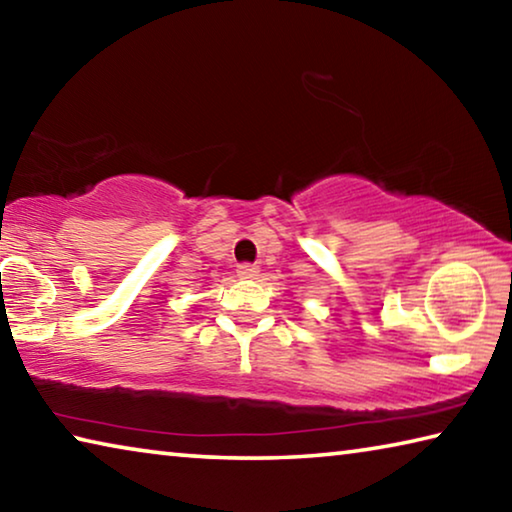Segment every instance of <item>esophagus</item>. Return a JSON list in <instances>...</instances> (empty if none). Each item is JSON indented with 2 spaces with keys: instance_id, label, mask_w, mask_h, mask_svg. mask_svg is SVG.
Masks as SVG:
<instances>
[{
  "instance_id": "34e87169",
  "label": "esophagus",
  "mask_w": 512,
  "mask_h": 512,
  "mask_svg": "<svg viewBox=\"0 0 512 512\" xmlns=\"http://www.w3.org/2000/svg\"><path fill=\"white\" fill-rule=\"evenodd\" d=\"M259 268L255 264H239L237 266V275L244 277V280H253V277H257Z\"/></svg>"
}]
</instances>
